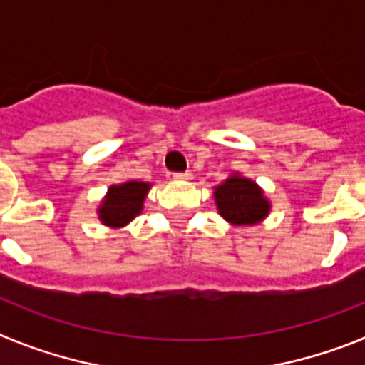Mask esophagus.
I'll use <instances>...</instances> for the list:
<instances>
[{
    "label": "esophagus",
    "mask_w": 365,
    "mask_h": 365,
    "mask_svg": "<svg viewBox=\"0 0 365 365\" xmlns=\"http://www.w3.org/2000/svg\"><path fill=\"white\" fill-rule=\"evenodd\" d=\"M173 179H177V180H190V179H192V173H190V172L173 173Z\"/></svg>",
    "instance_id": "esophagus-1"
}]
</instances>
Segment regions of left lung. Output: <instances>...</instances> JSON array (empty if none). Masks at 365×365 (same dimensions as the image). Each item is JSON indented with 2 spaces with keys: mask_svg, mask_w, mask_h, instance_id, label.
I'll list each match as a JSON object with an SVG mask.
<instances>
[{
  "mask_svg": "<svg viewBox=\"0 0 365 365\" xmlns=\"http://www.w3.org/2000/svg\"><path fill=\"white\" fill-rule=\"evenodd\" d=\"M219 214L234 225H254L269 214V201L256 182L243 177H230L215 188Z\"/></svg>",
  "mask_w": 365,
  "mask_h": 365,
  "instance_id": "obj_1",
  "label": "left lung"
}]
</instances>
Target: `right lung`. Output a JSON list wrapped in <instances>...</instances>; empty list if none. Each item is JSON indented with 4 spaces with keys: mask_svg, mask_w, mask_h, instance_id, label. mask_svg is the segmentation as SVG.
Returning <instances> with one entry per match:
<instances>
[{
    "mask_svg": "<svg viewBox=\"0 0 365 365\" xmlns=\"http://www.w3.org/2000/svg\"><path fill=\"white\" fill-rule=\"evenodd\" d=\"M150 185L130 180L125 185H115L109 188L104 205L100 206V221L109 227H124L135 215L140 214L143 202Z\"/></svg>",
    "mask_w": 365,
    "mask_h": 365,
    "instance_id": "1",
    "label": "right lung"
}]
</instances>
